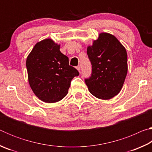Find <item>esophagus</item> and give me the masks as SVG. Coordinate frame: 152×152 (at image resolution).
<instances>
[{"mask_svg": "<svg viewBox=\"0 0 152 152\" xmlns=\"http://www.w3.org/2000/svg\"><path fill=\"white\" fill-rule=\"evenodd\" d=\"M76 69H77V70H78L79 72L80 71V66H77V67H76Z\"/></svg>", "mask_w": 152, "mask_h": 152, "instance_id": "obj_1", "label": "esophagus"}]
</instances>
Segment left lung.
Instances as JSON below:
<instances>
[{"label":"left lung","mask_w":152,"mask_h":152,"mask_svg":"<svg viewBox=\"0 0 152 152\" xmlns=\"http://www.w3.org/2000/svg\"><path fill=\"white\" fill-rule=\"evenodd\" d=\"M92 73L85 83L90 92L100 99H112L119 93L127 74L125 48L114 35L99 34L98 39L87 48Z\"/></svg>","instance_id":"left-lung-1"}]
</instances>
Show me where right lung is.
I'll use <instances>...</instances> for the list:
<instances>
[{"label": "right lung", "instance_id": "1", "mask_svg": "<svg viewBox=\"0 0 152 152\" xmlns=\"http://www.w3.org/2000/svg\"><path fill=\"white\" fill-rule=\"evenodd\" d=\"M26 67L33 92L48 103L65 97L72 80L79 75L78 71L69 65L68 58L60 51V45L51 39L36 43L27 58Z\"/></svg>", "mask_w": 152, "mask_h": 152}]
</instances>
